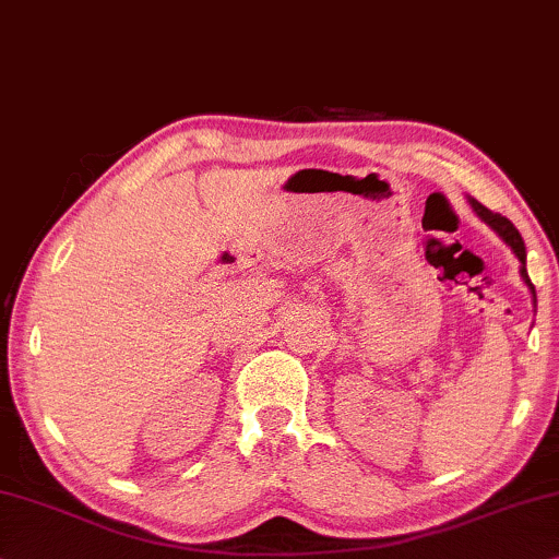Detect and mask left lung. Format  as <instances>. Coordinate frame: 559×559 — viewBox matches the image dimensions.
I'll return each mask as SVG.
<instances>
[{"instance_id":"1","label":"left lung","mask_w":559,"mask_h":559,"mask_svg":"<svg viewBox=\"0 0 559 559\" xmlns=\"http://www.w3.org/2000/svg\"><path fill=\"white\" fill-rule=\"evenodd\" d=\"M468 204H472V209L476 212V216H479V219H481L484 224H489L491 229H495V231L499 234V239L504 241V245H507L509 249H512L516 260H520V274H522L524 285H527V289L532 293V302H535V307H537V293H535V285H532V282H530V274H527V252H524L522 234L516 231V226H514L512 222H509L507 216L489 212V209H487V206H481L479 201H476V199H468Z\"/></svg>"}]
</instances>
